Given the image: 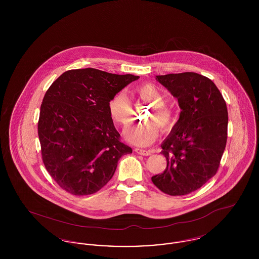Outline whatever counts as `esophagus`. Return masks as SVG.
Listing matches in <instances>:
<instances>
[{
    "mask_svg": "<svg viewBox=\"0 0 259 259\" xmlns=\"http://www.w3.org/2000/svg\"><path fill=\"white\" fill-rule=\"evenodd\" d=\"M135 151L138 154L144 155V156H148L152 153L151 150H146V149H141V148H135Z\"/></svg>",
    "mask_w": 259,
    "mask_h": 259,
    "instance_id": "esophagus-1",
    "label": "esophagus"
}]
</instances>
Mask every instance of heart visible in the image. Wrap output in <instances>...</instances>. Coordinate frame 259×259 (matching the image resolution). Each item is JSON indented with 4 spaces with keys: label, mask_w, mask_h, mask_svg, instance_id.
I'll return each mask as SVG.
<instances>
[{
    "label": "heart",
    "mask_w": 259,
    "mask_h": 259,
    "mask_svg": "<svg viewBox=\"0 0 259 259\" xmlns=\"http://www.w3.org/2000/svg\"><path fill=\"white\" fill-rule=\"evenodd\" d=\"M136 94L139 100L149 104L148 111L143 123L137 124L125 131L126 139L140 147L149 146L154 143L158 136L160 126L163 129H169L175 120L172 109L164 103V95L160 89L152 83H144L136 88ZM109 113L113 121L126 126L132 118V104L123 91L113 95L108 104Z\"/></svg>",
    "instance_id": "heart-1"
}]
</instances>
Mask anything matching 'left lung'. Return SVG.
I'll list each match as a JSON object with an SVG mask.
<instances>
[{
	"mask_svg": "<svg viewBox=\"0 0 259 259\" xmlns=\"http://www.w3.org/2000/svg\"><path fill=\"white\" fill-rule=\"evenodd\" d=\"M156 80L178 99L182 111L161 145L167 167L151 181L166 194L186 195L218 172L227 140L226 103L215 84L197 73L156 75Z\"/></svg>",
	"mask_w": 259,
	"mask_h": 259,
	"instance_id": "8db88e82",
	"label": "left lung"
}]
</instances>
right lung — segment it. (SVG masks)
<instances>
[{
    "instance_id": "obj_1",
    "label": "right lung",
    "mask_w": 259,
    "mask_h": 259,
    "mask_svg": "<svg viewBox=\"0 0 259 259\" xmlns=\"http://www.w3.org/2000/svg\"><path fill=\"white\" fill-rule=\"evenodd\" d=\"M138 75L97 69L70 70L48 89L37 134L46 169L64 190L89 195L107 185L132 148L120 141L109 113L113 95Z\"/></svg>"
}]
</instances>
